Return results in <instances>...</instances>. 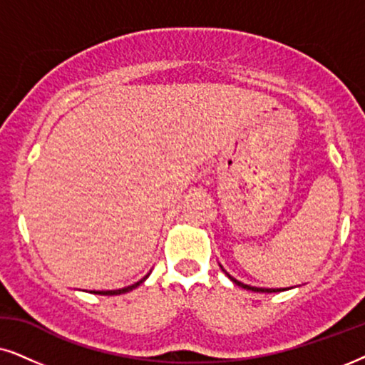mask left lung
<instances>
[{"label":"left lung","instance_id":"obj_1","mask_svg":"<svg viewBox=\"0 0 365 365\" xmlns=\"http://www.w3.org/2000/svg\"><path fill=\"white\" fill-rule=\"evenodd\" d=\"M222 267V265H220ZM222 270L225 272V275L228 277V279H230L233 284L235 285H239V287H242V289H247V290H252V292H267V294H272V292H282V290H285V289H260V287H252V285H247V284H242V282H239L237 279H233V277L228 274V272L223 269L222 267Z\"/></svg>","mask_w":365,"mask_h":365}]
</instances>
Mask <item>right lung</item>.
I'll list each match as a JSON object with an SVG mask.
<instances>
[{"instance_id":"1","label":"right lung","mask_w":365,"mask_h":365,"mask_svg":"<svg viewBox=\"0 0 365 365\" xmlns=\"http://www.w3.org/2000/svg\"><path fill=\"white\" fill-rule=\"evenodd\" d=\"M148 275H150V274H148ZM148 275H145L142 280H138V282H137V284H133V285H128V287H125V289H118V290H91V294H98V295H120V294L130 292V290L137 289L140 284H143V282L148 279Z\"/></svg>"}]
</instances>
